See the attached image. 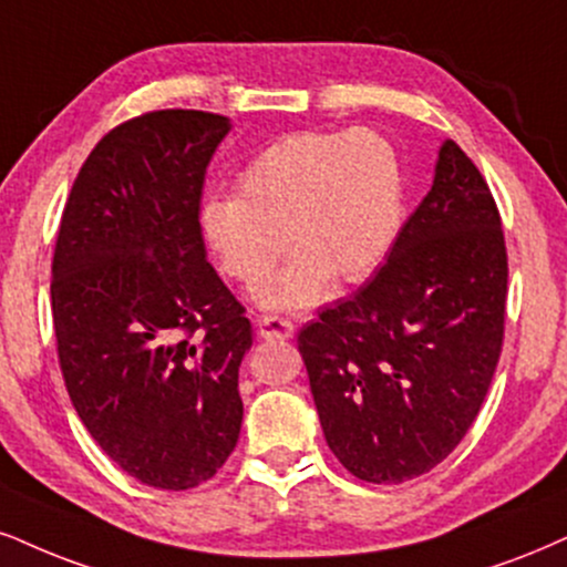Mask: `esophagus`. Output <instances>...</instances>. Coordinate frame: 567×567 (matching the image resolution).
<instances>
[{"mask_svg": "<svg viewBox=\"0 0 567 567\" xmlns=\"http://www.w3.org/2000/svg\"><path fill=\"white\" fill-rule=\"evenodd\" d=\"M295 333V323L278 316H265L257 320V337L265 341H278V339H291Z\"/></svg>", "mask_w": 567, "mask_h": 567, "instance_id": "obj_1", "label": "esophagus"}]
</instances>
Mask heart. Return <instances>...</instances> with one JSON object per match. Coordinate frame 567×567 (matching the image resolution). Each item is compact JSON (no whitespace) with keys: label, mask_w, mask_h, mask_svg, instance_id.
<instances>
[{"label":"heart","mask_w":567,"mask_h":567,"mask_svg":"<svg viewBox=\"0 0 567 567\" xmlns=\"http://www.w3.org/2000/svg\"><path fill=\"white\" fill-rule=\"evenodd\" d=\"M236 192L209 197L199 228L218 268L249 291L267 280L290 241L296 257L257 291V305L268 310H307L331 278H368L402 228L400 157L370 128L276 138L249 159Z\"/></svg>","instance_id":"1"}]
</instances>
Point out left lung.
Returning a JSON list of instances; mask_svg holds the SVG:
<instances>
[{"label": "left lung", "mask_w": 567, "mask_h": 567, "mask_svg": "<svg viewBox=\"0 0 567 567\" xmlns=\"http://www.w3.org/2000/svg\"><path fill=\"white\" fill-rule=\"evenodd\" d=\"M505 299L497 205L446 138L386 262L297 339L326 442L352 476L402 484L460 444L497 370Z\"/></svg>", "instance_id": "left-lung-1"}]
</instances>
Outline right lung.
<instances>
[{
    "label": "right lung",
    "mask_w": 567,
    "mask_h": 567,
    "mask_svg": "<svg viewBox=\"0 0 567 567\" xmlns=\"http://www.w3.org/2000/svg\"><path fill=\"white\" fill-rule=\"evenodd\" d=\"M223 115L159 110L91 150L62 213L52 318L70 402L104 454L146 486L184 492L239 442L244 307L199 228Z\"/></svg>",
    "instance_id": "1"
}]
</instances>
